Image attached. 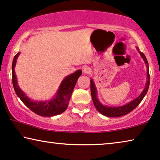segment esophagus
I'll return each mask as SVG.
<instances>
[{"label": "esophagus", "mask_w": 160, "mask_h": 160, "mask_svg": "<svg viewBox=\"0 0 160 160\" xmlns=\"http://www.w3.org/2000/svg\"><path fill=\"white\" fill-rule=\"evenodd\" d=\"M82 72L85 74H88L90 72V68L87 65H84L82 67Z\"/></svg>", "instance_id": "obj_1"}]
</instances>
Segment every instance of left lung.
<instances>
[{"label": "left lung", "instance_id": "obj_1", "mask_svg": "<svg viewBox=\"0 0 160 160\" xmlns=\"http://www.w3.org/2000/svg\"><path fill=\"white\" fill-rule=\"evenodd\" d=\"M140 54L142 57L143 59H144L145 62V64L147 65V82L146 85V87L143 90L142 94L139 95L137 98L133 100L131 103L125 105L123 106H120V107H106L102 105L98 100L96 97V90H95L93 81L92 80H90V91H91V95H92V101H93L94 106L95 108H96L97 111L100 112L101 114L108 116V117H120V116H123L126 114L130 113L131 111H132L133 109L137 108V107L139 106V104L141 103V101L144 98L145 95L147 94V91H148L149 86V64L148 62H147V59L145 57L144 54L142 53V52H140Z\"/></svg>", "mask_w": 160, "mask_h": 160}]
</instances>
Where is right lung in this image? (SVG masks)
<instances>
[{
  "instance_id": "1",
  "label": "right lung",
  "mask_w": 160,
  "mask_h": 160,
  "mask_svg": "<svg viewBox=\"0 0 160 160\" xmlns=\"http://www.w3.org/2000/svg\"><path fill=\"white\" fill-rule=\"evenodd\" d=\"M20 53H17L14 56L12 63V82L16 95L21 100V101L27 106L31 111L37 115L42 116H53L63 113L68 106L71 94L77 82L78 78L82 74V71L78 70L72 75H69L62 81L56 97L52 101L47 102H34L28 98L20 89L17 84V80L14 72L16 59Z\"/></svg>"
}]
</instances>
